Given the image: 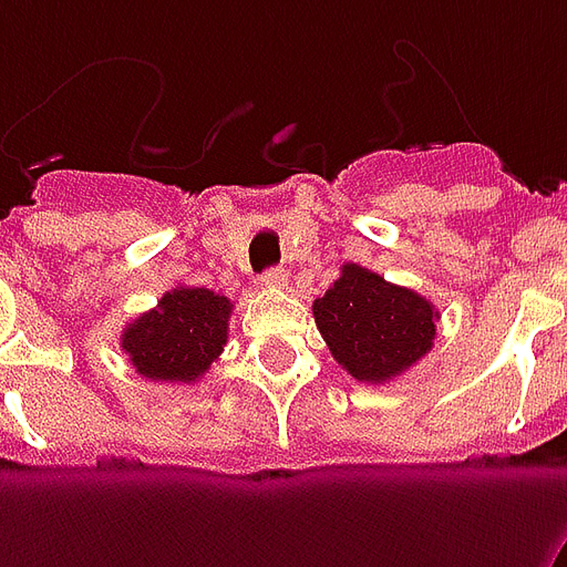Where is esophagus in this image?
I'll return each mask as SVG.
<instances>
[{
	"mask_svg": "<svg viewBox=\"0 0 567 567\" xmlns=\"http://www.w3.org/2000/svg\"><path fill=\"white\" fill-rule=\"evenodd\" d=\"M261 285H265V288H270V291H279V288H285V285H288V274H285L282 267H270V270H265V274H261Z\"/></svg>",
	"mask_w": 567,
	"mask_h": 567,
	"instance_id": "34e87169",
	"label": "esophagus"
}]
</instances>
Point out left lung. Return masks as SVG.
<instances>
[{"instance_id":"obj_1","label":"left lung","mask_w":567,"mask_h":567,"mask_svg":"<svg viewBox=\"0 0 567 567\" xmlns=\"http://www.w3.org/2000/svg\"><path fill=\"white\" fill-rule=\"evenodd\" d=\"M311 311L332 359L371 385L409 371L435 341V306L359 265L341 267Z\"/></svg>"}]
</instances>
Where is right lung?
Wrapping results in <instances>:
<instances>
[{
	"instance_id": "1",
	"label": "right lung",
	"mask_w": 567,
	"mask_h": 567,
	"mask_svg": "<svg viewBox=\"0 0 567 567\" xmlns=\"http://www.w3.org/2000/svg\"><path fill=\"white\" fill-rule=\"evenodd\" d=\"M231 302L208 288H173L123 329L120 347L155 382H196L229 338Z\"/></svg>"
}]
</instances>
